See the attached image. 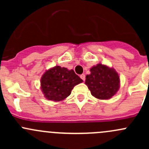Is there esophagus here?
Segmentation results:
<instances>
[{"label":"esophagus","mask_w":149,"mask_h":149,"mask_svg":"<svg viewBox=\"0 0 149 149\" xmlns=\"http://www.w3.org/2000/svg\"><path fill=\"white\" fill-rule=\"evenodd\" d=\"M80 77H81V79H82V80L84 81H85V79H86V76H85V75L84 74H81L80 76Z\"/></svg>","instance_id":"1"}]
</instances>
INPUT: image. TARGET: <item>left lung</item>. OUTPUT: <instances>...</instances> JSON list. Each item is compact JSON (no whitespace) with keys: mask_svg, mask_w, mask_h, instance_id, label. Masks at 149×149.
I'll return each mask as SVG.
<instances>
[{"mask_svg":"<svg viewBox=\"0 0 149 149\" xmlns=\"http://www.w3.org/2000/svg\"><path fill=\"white\" fill-rule=\"evenodd\" d=\"M85 84L91 95L100 100H108L116 94L120 87V78L113 68L98 64L90 69Z\"/></svg>","mask_w":149,"mask_h":149,"instance_id":"left-lung-1","label":"left lung"}]
</instances>
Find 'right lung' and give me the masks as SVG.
Here are the masks:
<instances>
[{"label": "right lung", "mask_w": 149, "mask_h": 149, "mask_svg": "<svg viewBox=\"0 0 149 149\" xmlns=\"http://www.w3.org/2000/svg\"><path fill=\"white\" fill-rule=\"evenodd\" d=\"M82 81L73 70L55 66L43 74L41 88L47 100L59 102L68 97L73 87Z\"/></svg>", "instance_id": "1"}]
</instances>
